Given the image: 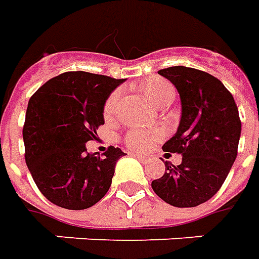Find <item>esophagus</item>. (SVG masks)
<instances>
[{
  "label": "esophagus",
  "mask_w": 259,
  "mask_h": 259,
  "mask_svg": "<svg viewBox=\"0 0 259 259\" xmlns=\"http://www.w3.org/2000/svg\"><path fill=\"white\" fill-rule=\"evenodd\" d=\"M132 155H133V157H136V158H139V159H140V161H143V162H146L147 159H148L146 155H141V154H137V152H133Z\"/></svg>",
  "instance_id": "esophagus-1"
}]
</instances>
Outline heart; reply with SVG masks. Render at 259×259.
<instances>
[{
    "label": "heart",
    "mask_w": 259,
    "mask_h": 259,
    "mask_svg": "<svg viewBox=\"0 0 259 259\" xmlns=\"http://www.w3.org/2000/svg\"><path fill=\"white\" fill-rule=\"evenodd\" d=\"M146 97L150 101L157 105V107H165L174 101L175 98V87L168 80L161 79V77H151V79L144 80L139 85ZM119 105H120V91L115 90L108 96L107 101L104 104V116L105 119H111L118 112ZM163 137V132L159 129H132L129 130L123 137V143L132 150L137 151H144L147 148L161 140Z\"/></svg>",
    "instance_id": "1"
}]
</instances>
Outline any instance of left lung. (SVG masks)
<instances>
[{
  "label": "left lung",
  "instance_id": "left-lung-1",
  "mask_svg": "<svg viewBox=\"0 0 259 259\" xmlns=\"http://www.w3.org/2000/svg\"><path fill=\"white\" fill-rule=\"evenodd\" d=\"M158 73L179 91V127L162 150L166 155L182 154V162L165 161V174L151 187L170 205L197 206L219 191L237 157L239 109L222 81L204 70L172 66Z\"/></svg>",
  "mask_w": 259,
  "mask_h": 259
}]
</instances>
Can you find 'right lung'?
<instances>
[{
    "label": "right lung",
    "instance_id": "add662e5",
    "mask_svg": "<svg viewBox=\"0 0 259 259\" xmlns=\"http://www.w3.org/2000/svg\"><path fill=\"white\" fill-rule=\"evenodd\" d=\"M123 79L83 70L65 72L30 97L25 124L26 165L41 194L66 209H85L101 200L124 152L109 146L102 157L87 152L104 124V104Z\"/></svg>",
    "mask_w": 259,
    "mask_h": 259
}]
</instances>
